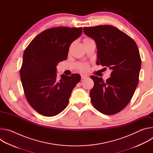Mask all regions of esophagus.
I'll return each mask as SVG.
<instances>
[{
    "label": "esophagus",
    "instance_id": "esophagus-1",
    "mask_svg": "<svg viewBox=\"0 0 153 153\" xmlns=\"http://www.w3.org/2000/svg\"><path fill=\"white\" fill-rule=\"evenodd\" d=\"M87 77V76L86 75H81V79H85Z\"/></svg>",
    "mask_w": 153,
    "mask_h": 153
}]
</instances>
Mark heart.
<instances>
[{
	"mask_svg": "<svg viewBox=\"0 0 153 153\" xmlns=\"http://www.w3.org/2000/svg\"><path fill=\"white\" fill-rule=\"evenodd\" d=\"M89 40H91V39H89V38H85V39H84L83 42L89 41ZM88 66H87L86 65H81V66H80V68H79V69H80L82 71H86L87 70H88Z\"/></svg>",
	"mask_w": 153,
	"mask_h": 153,
	"instance_id": "heart-1",
	"label": "heart"
}]
</instances>
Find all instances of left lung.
Returning a JSON list of instances; mask_svg holds the SVG:
<instances>
[{
  "label": "left lung",
  "instance_id": "left-lung-1",
  "mask_svg": "<svg viewBox=\"0 0 153 153\" xmlns=\"http://www.w3.org/2000/svg\"><path fill=\"white\" fill-rule=\"evenodd\" d=\"M83 29L96 42V64L112 71L105 82L101 77L90 76L94 83L90 92L91 103L103 114H116L129 103L138 85L141 59L137 45L133 39L111 25Z\"/></svg>",
  "mask_w": 153,
  "mask_h": 153
}]
</instances>
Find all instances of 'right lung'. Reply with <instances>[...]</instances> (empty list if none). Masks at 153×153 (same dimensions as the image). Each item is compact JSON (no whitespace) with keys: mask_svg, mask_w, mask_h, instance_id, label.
Returning a JSON list of instances; mask_svg holds the SVG:
<instances>
[{"mask_svg":"<svg viewBox=\"0 0 153 153\" xmlns=\"http://www.w3.org/2000/svg\"><path fill=\"white\" fill-rule=\"evenodd\" d=\"M82 28L56 27L38 34L25 49L20 76L27 101L39 114L54 116L67 107L79 74L57 77L56 67L67 60L70 45Z\"/></svg>","mask_w":153,"mask_h":153,"instance_id":"right-lung-1","label":"right lung"}]
</instances>
